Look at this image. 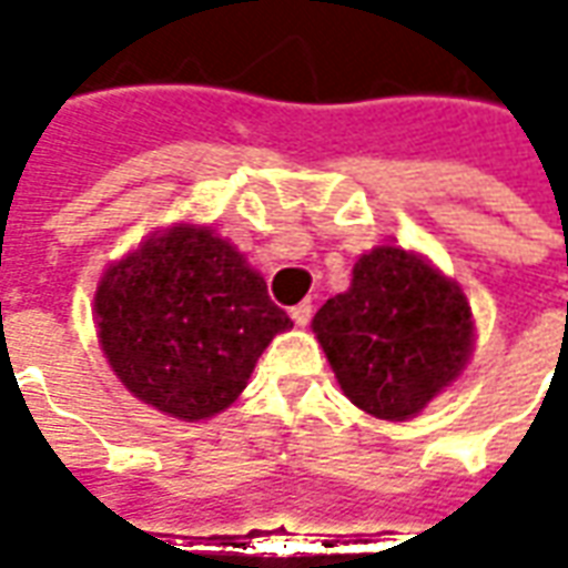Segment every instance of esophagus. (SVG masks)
<instances>
[{
    "mask_svg": "<svg viewBox=\"0 0 568 568\" xmlns=\"http://www.w3.org/2000/svg\"><path fill=\"white\" fill-rule=\"evenodd\" d=\"M292 320H295V325H310V320H313V304L310 301H301L297 307H292Z\"/></svg>",
    "mask_w": 568,
    "mask_h": 568,
    "instance_id": "34e87169",
    "label": "esophagus"
}]
</instances>
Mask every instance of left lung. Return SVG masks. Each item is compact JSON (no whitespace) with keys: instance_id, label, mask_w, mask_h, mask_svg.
Instances as JSON below:
<instances>
[{"instance_id":"obj_1","label":"left lung","mask_w":568,"mask_h":568,"mask_svg":"<svg viewBox=\"0 0 568 568\" xmlns=\"http://www.w3.org/2000/svg\"><path fill=\"white\" fill-rule=\"evenodd\" d=\"M313 332L344 395L377 419L417 417L475 349V316L459 283L423 255L377 246L328 297Z\"/></svg>"}]
</instances>
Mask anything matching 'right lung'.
Here are the masks:
<instances>
[{
    "mask_svg": "<svg viewBox=\"0 0 568 568\" xmlns=\"http://www.w3.org/2000/svg\"><path fill=\"white\" fill-rule=\"evenodd\" d=\"M93 320L118 381L185 423L234 405L267 344L292 328L264 276L197 224L158 231L109 264Z\"/></svg>",
    "mask_w": 568,
    "mask_h": 568,
    "instance_id": "obj_1",
    "label": "right lung"
}]
</instances>
